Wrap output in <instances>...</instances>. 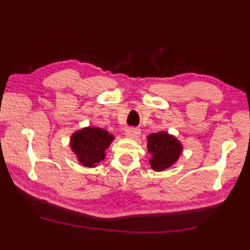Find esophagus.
Listing matches in <instances>:
<instances>
[{"mask_svg":"<svg viewBox=\"0 0 250 250\" xmlns=\"http://www.w3.org/2000/svg\"><path fill=\"white\" fill-rule=\"evenodd\" d=\"M141 131L140 129H136V128H130L125 131V136L129 137V139H137V137L140 136Z\"/></svg>","mask_w":250,"mask_h":250,"instance_id":"1","label":"esophagus"}]
</instances>
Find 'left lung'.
<instances>
[{
    "label": "left lung",
    "instance_id": "1",
    "mask_svg": "<svg viewBox=\"0 0 250 250\" xmlns=\"http://www.w3.org/2000/svg\"><path fill=\"white\" fill-rule=\"evenodd\" d=\"M147 148L151 153L149 164L157 172L164 171L178 160L183 145L175 136L167 132H157L148 135Z\"/></svg>",
    "mask_w": 250,
    "mask_h": 250
}]
</instances>
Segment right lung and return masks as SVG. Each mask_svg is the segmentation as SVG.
I'll use <instances>...</instances> for the list:
<instances>
[{
	"label": "right lung",
	"instance_id": "right-lung-1",
	"mask_svg": "<svg viewBox=\"0 0 250 250\" xmlns=\"http://www.w3.org/2000/svg\"><path fill=\"white\" fill-rule=\"evenodd\" d=\"M114 141V135L98 126H88L71 136V148L77 160L87 167H94L105 158V150Z\"/></svg>",
	"mask_w": 250,
	"mask_h": 250
}]
</instances>
